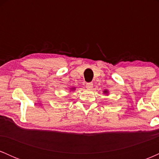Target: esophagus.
I'll list each match as a JSON object with an SVG mask.
<instances>
[{
  "label": "esophagus",
  "instance_id": "esophagus-1",
  "mask_svg": "<svg viewBox=\"0 0 159 159\" xmlns=\"http://www.w3.org/2000/svg\"><path fill=\"white\" fill-rule=\"evenodd\" d=\"M93 83H87V85H86V87H87V89H92V87H93Z\"/></svg>",
  "mask_w": 159,
  "mask_h": 159
}]
</instances>
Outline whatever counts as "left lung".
Wrapping results in <instances>:
<instances>
[{"label": "left lung", "instance_id": "left-lung-1", "mask_svg": "<svg viewBox=\"0 0 159 159\" xmlns=\"http://www.w3.org/2000/svg\"><path fill=\"white\" fill-rule=\"evenodd\" d=\"M103 93L105 95V96H107V95L109 94V91L107 90H104V91H103Z\"/></svg>", "mask_w": 159, "mask_h": 159}]
</instances>
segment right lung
Returning <instances> with one entry per match:
<instances>
[{
    "label": "right lung",
    "mask_w": 159,
    "mask_h": 159,
    "mask_svg": "<svg viewBox=\"0 0 159 159\" xmlns=\"http://www.w3.org/2000/svg\"><path fill=\"white\" fill-rule=\"evenodd\" d=\"M69 89H70V90L72 91V92H73L74 90H75V87H70Z\"/></svg>",
    "instance_id": "obj_1"
}]
</instances>
